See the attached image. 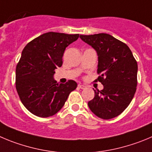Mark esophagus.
I'll return each instance as SVG.
<instances>
[{
	"mask_svg": "<svg viewBox=\"0 0 152 152\" xmlns=\"http://www.w3.org/2000/svg\"><path fill=\"white\" fill-rule=\"evenodd\" d=\"M78 87H79V88H81V89L86 88V86H84V85H83V84H79V85H78Z\"/></svg>",
	"mask_w": 152,
	"mask_h": 152,
	"instance_id": "obj_1",
	"label": "esophagus"
}]
</instances>
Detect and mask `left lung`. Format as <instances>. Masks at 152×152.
Masks as SVG:
<instances>
[{
    "label": "left lung",
    "mask_w": 152,
    "mask_h": 152,
    "mask_svg": "<svg viewBox=\"0 0 152 152\" xmlns=\"http://www.w3.org/2000/svg\"><path fill=\"white\" fill-rule=\"evenodd\" d=\"M98 56L96 79L103 86L94 91V97L88 103L97 117L111 119L121 114L134 98L137 86V66L130 48L108 34L80 35Z\"/></svg>",
    "instance_id": "left-lung-1"
}]
</instances>
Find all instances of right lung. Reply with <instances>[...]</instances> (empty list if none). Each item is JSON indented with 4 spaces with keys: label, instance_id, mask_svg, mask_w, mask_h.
I'll return each instance as SVG.
<instances>
[{
    "label": "right lung",
    "instance_id": "add662e5",
    "mask_svg": "<svg viewBox=\"0 0 152 152\" xmlns=\"http://www.w3.org/2000/svg\"><path fill=\"white\" fill-rule=\"evenodd\" d=\"M79 36L48 32L24 48L15 69V88L22 103L32 114L41 118L54 115L77 87L73 80L57 83L54 74L63 64L66 48Z\"/></svg>",
    "mask_w": 152,
    "mask_h": 152
}]
</instances>
